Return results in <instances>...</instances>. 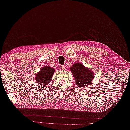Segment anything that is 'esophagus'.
I'll return each mask as SVG.
<instances>
[{
    "label": "esophagus",
    "instance_id": "1",
    "mask_svg": "<svg viewBox=\"0 0 130 130\" xmlns=\"http://www.w3.org/2000/svg\"><path fill=\"white\" fill-rule=\"evenodd\" d=\"M61 68L62 70H65V66L64 65H62L61 67Z\"/></svg>",
    "mask_w": 130,
    "mask_h": 130
}]
</instances>
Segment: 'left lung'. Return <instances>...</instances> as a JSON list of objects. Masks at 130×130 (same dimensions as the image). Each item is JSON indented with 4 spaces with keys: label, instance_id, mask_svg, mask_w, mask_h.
<instances>
[{
    "label": "left lung",
    "instance_id": "1",
    "mask_svg": "<svg viewBox=\"0 0 130 130\" xmlns=\"http://www.w3.org/2000/svg\"><path fill=\"white\" fill-rule=\"evenodd\" d=\"M77 87H84L92 83L95 74L82 63L76 62L70 68Z\"/></svg>",
    "mask_w": 130,
    "mask_h": 130
}]
</instances>
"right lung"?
<instances>
[{
    "mask_svg": "<svg viewBox=\"0 0 130 130\" xmlns=\"http://www.w3.org/2000/svg\"><path fill=\"white\" fill-rule=\"evenodd\" d=\"M55 71V69L49 66L42 67L35 75V82L42 87L47 86L52 80Z\"/></svg>",
    "mask_w": 130,
    "mask_h": 130,
    "instance_id": "1",
    "label": "right lung"
}]
</instances>
